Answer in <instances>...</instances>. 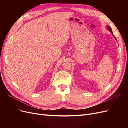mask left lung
<instances>
[{
	"label": "left lung",
	"instance_id": "left-lung-1",
	"mask_svg": "<svg viewBox=\"0 0 128 128\" xmlns=\"http://www.w3.org/2000/svg\"><path fill=\"white\" fill-rule=\"evenodd\" d=\"M107 28L108 29V30H110V32L112 34H113V32H112V29H111V28H110V26H108L107 27ZM114 36V35H113ZM114 38H115V39H116V37L114 36Z\"/></svg>",
	"mask_w": 128,
	"mask_h": 128
}]
</instances>
